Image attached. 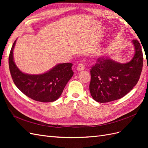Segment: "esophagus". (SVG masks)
I'll list each match as a JSON object with an SVG mask.
<instances>
[{
    "label": "esophagus",
    "mask_w": 148,
    "mask_h": 148,
    "mask_svg": "<svg viewBox=\"0 0 148 148\" xmlns=\"http://www.w3.org/2000/svg\"><path fill=\"white\" fill-rule=\"evenodd\" d=\"M77 70H78V71H83V70H84V65H83V64H79L78 65V66H77Z\"/></svg>",
    "instance_id": "34e87169"
}]
</instances>
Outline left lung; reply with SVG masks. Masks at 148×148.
<instances>
[{
  "label": "left lung",
  "instance_id": "left-lung-1",
  "mask_svg": "<svg viewBox=\"0 0 148 148\" xmlns=\"http://www.w3.org/2000/svg\"><path fill=\"white\" fill-rule=\"evenodd\" d=\"M135 53L127 63H119L109 57L99 58L91 69L89 91L98 102L117 100L128 94L140 79L143 64L140 42L133 40Z\"/></svg>",
  "mask_w": 148,
  "mask_h": 148
}]
</instances>
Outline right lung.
Here are the masks:
<instances>
[{
	"label": "right lung",
	"instance_id": "add662e5",
	"mask_svg": "<svg viewBox=\"0 0 148 148\" xmlns=\"http://www.w3.org/2000/svg\"><path fill=\"white\" fill-rule=\"evenodd\" d=\"M13 43L8 58L12 78L16 86L26 96L34 101L51 102L61 96L66 83L73 77L71 63L59 64L46 72L39 75L25 73L18 68L13 59Z\"/></svg>",
	"mask_w": 148,
	"mask_h": 148
}]
</instances>
